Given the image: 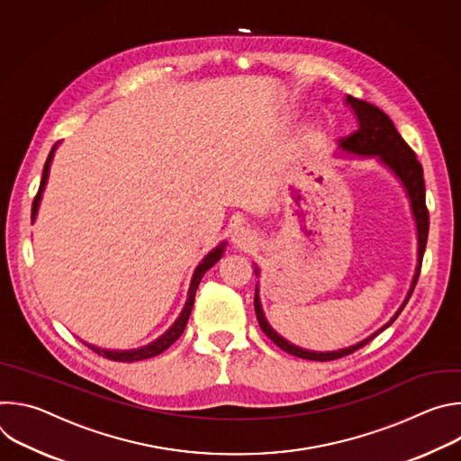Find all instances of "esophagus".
Instances as JSON below:
<instances>
[{
  "mask_svg": "<svg viewBox=\"0 0 461 461\" xmlns=\"http://www.w3.org/2000/svg\"><path fill=\"white\" fill-rule=\"evenodd\" d=\"M231 242L235 244V248H240V249H248L253 242H255V235L249 228H237L231 235Z\"/></svg>",
  "mask_w": 461,
  "mask_h": 461,
  "instance_id": "obj_1",
  "label": "esophagus"
}]
</instances>
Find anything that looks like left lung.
Here are the masks:
<instances>
[{
  "mask_svg": "<svg viewBox=\"0 0 461 461\" xmlns=\"http://www.w3.org/2000/svg\"><path fill=\"white\" fill-rule=\"evenodd\" d=\"M345 102L354 111L356 118H357V129L354 131L352 135L339 140V148L345 153H350V155L375 158L379 164H383L386 169H390L393 175H396L398 180L403 184V187L409 194V199H411V206H412V213H414V221H416V228H418V267H416V274H414L411 290H409L403 304L396 312V315H393L384 326H381L377 332H374L372 336L363 339L361 343L352 345L348 348L334 350V352L304 350L301 347L292 345L283 336H279L270 326V322L267 321L265 312H262V306H260V301H258V285H257L253 306H255L257 321H258V326L262 328V332H265L285 352H288L292 356H297V357H303V359H312V361H334V359L350 356L356 350L363 348L366 343H370L377 334H381L384 330V328H388L393 321L398 319V315L402 313V310L409 303V299H411V295L416 288V283L420 279L421 260H423L427 237H429V212H427V204H425L423 167L418 162L416 153L409 148V144L398 133L396 125L392 123V120L379 107H375L368 102H363L359 98H354V96H347ZM255 276H258L257 267H255Z\"/></svg>",
  "mask_w": 461,
  "mask_h": 461,
  "instance_id": "left-lung-1",
  "label": "left lung"
}]
</instances>
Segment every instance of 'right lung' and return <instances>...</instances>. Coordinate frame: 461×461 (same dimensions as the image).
<instances>
[{"label": "right lung", "instance_id": "1", "mask_svg": "<svg viewBox=\"0 0 461 461\" xmlns=\"http://www.w3.org/2000/svg\"><path fill=\"white\" fill-rule=\"evenodd\" d=\"M59 142H56L47 157V162L43 166V173H41V182H40V189L34 196V203H32V221L36 219V213H38V208H40V203H41V193L45 189V184H47V178H49V169H50V162H52V157H54V151L58 148ZM224 248H226V242H221L215 249H212L203 260L201 265L194 268V274H193V279H191V285H189V290H187V299H185V304L180 312V315L176 317V321L169 326V330L164 332L158 339H155L153 343L146 345V347H140V348H133V350H105V348H98V347H93V345H87L93 352H96L98 356H104L111 361H122V363H133V361H142V359H149V357H155L158 354H162L164 350H167L184 332L185 328V322L189 319V313H191V308H193V303H194V294H196V288H199L201 285V279L204 277V274L215 267L219 258L222 257L224 253Z\"/></svg>", "mask_w": 461, "mask_h": 461}]
</instances>
